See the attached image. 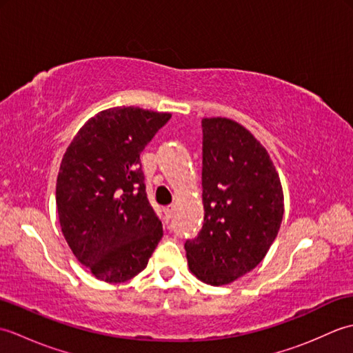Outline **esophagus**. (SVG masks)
Instances as JSON below:
<instances>
[{"label":"esophagus","mask_w":353,"mask_h":353,"mask_svg":"<svg viewBox=\"0 0 353 353\" xmlns=\"http://www.w3.org/2000/svg\"><path fill=\"white\" fill-rule=\"evenodd\" d=\"M174 209H176V206L174 205H170V206H167L163 209V212H165V219L167 220H170L172 215H174Z\"/></svg>","instance_id":"34e87169"}]
</instances>
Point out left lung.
Segmentation results:
<instances>
[{
    "instance_id": "1",
    "label": "left lung",
    "mask_w": 353,
    "mask_h": 353,
    "mask_svg": "<svg viewBox=\"0 0 353 353\" xmlns=\"http://www.w3.org/2000/svg\"><path fill=\"white\" fill-rule=\"evenodd\" d=\"M203 125V228L186 241L190 272L208 285L235 282L265 258L283 216L279 172L265 147L234 119Z\"/></svg>"
}]
</instances>
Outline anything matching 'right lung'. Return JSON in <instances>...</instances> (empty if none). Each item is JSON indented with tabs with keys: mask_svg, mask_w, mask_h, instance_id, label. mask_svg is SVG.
Segmentation results:
<instances>
[{
	"mask_svg": "<svg viewBox=\"0 0 353 353\" xmlns=\"http://www.w3.org/2000/svg\"><path fill=\"white\" fill-rule=\"evenodd\" d=\"M170 118L134 106L101 110L81 125L62 157L59 223L74 256L99 281L132 279L161 241L139 154Z\"/></svg>",
	"mask_w": 353,
	"mask_h": 353,
	"instance_id": "add662e5",
	"label": "right lung"
}]
</instances>
